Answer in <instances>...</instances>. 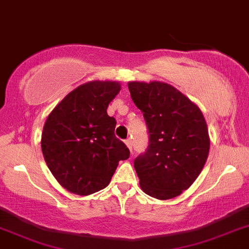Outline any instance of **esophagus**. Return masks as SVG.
<instances>
[{
	"mask_svg": "<svg viewBox=\"0 0 249 249\" xmlns=\"http://www.w3.org/2000/svg\"><path fill=\"white\" fill-rule=\"evenodd\" d=\"M124 143H125V145H127L128 148H129V151L132 152V149H133V142H132V140H130V139H127V140L124 141Z\"/></svg>",
	"mask_w": 249,
	"mask_h": 249,
	"instance_id": "obj_1",
	"label": "esophagus"
}]
</instances>
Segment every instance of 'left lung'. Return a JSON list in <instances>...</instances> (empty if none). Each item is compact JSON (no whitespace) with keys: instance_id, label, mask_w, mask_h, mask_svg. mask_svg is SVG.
I'll return each mask as SVG.
<instances>
[{"instance_id":"1","label":"left lung","mask_w":249,"mask_h":249,"mask_svg":"<svg viewBox=\"0 0 249 249\" xmlns=\"http://www.w3.org/2000/svg\"><path fill=\"white\" fill-rule=\"evenodd\" d=\"M130 96L143 113L149 145L134 160L140 188L171 199L192 185L204 167L210 138L204 116L191 100L164 82H129Z\"/></svg>"}]
</instances>
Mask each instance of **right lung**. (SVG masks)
<instances>
[{
	"label": "right lung",
	"mask_w": 249,
	"mask_h": 249,
	"mask_svg": "<svg viewBox=\"0 0 249 249\" xmlns=\"http://www.w3.org/2000/svg\"><path fill=\"white\" fill-rule=\"evenodd\" d=\"M121 90L114 81H91L65 96L47 116L41 151L58 183L72 194L88 196L110 183L129 149L115 136L116 120L107 113Z\"/></svg>",
	"instance_id": "obj_1"
}]
</instances>
